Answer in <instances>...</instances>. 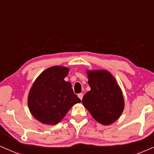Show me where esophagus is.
Returning a JSON list of instances; mask_svg holds the SVG:
<instances>
[{
    "mask_svg": "<svg viewBox=\"0 0 154 154\" xmlns=\"http://www.w3.org/2000/svg\"><path fill=\"white\" fill-rule=\"evenodd\" d=\"M78 96H79V98H80L81 100H82V98L83 97V94H79V95H78Z\"/></svg>",
    "mask_w": 154,
    "mask_h": 154,
    "instance_id": "esophagus-1",
    "label": "esophagus"
}]
</instances>
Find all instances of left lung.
Here are the masks:
<instances>
[{
	"label": "left lung",
	"instance_id": "1",
	"mask_svg": "<svg viewBox=\"0 0 154 154\" xmlns=\"http://www.w3.org/2000/svg\"><path fill=\"white\" fill-rule=\"evenodd\" d=\"M91 91L83 96L82 103L93 118L103 125L111 124L120 117L124 100L115 78L106 70L87 71Z\"/></svg>",
	"mask_w": 154,
	"mask_h": 154
}]
</instances>
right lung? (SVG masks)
<instances>
[{
  "instance_id": "obj_1",
  "label": "right lung",
  "mask_w": 154,
  "mask_h": 154,
  "mask_svg": "<svg viewBox=\"0 0 154 154\" xmlns=\"http://www.w3.org/2000/svg\"><path fill=\"white\" fill-rule=\"evenodd\" d=\"M69 68L52 66L39 75L29 91L28 105L33 117L44 124L56 125L74 104L81 100L71 83L64 80Z\"/></svg>"
}]
</instances>
